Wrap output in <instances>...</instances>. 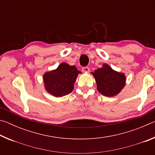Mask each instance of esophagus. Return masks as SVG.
I'll use <instances>...</instances> for the list:
<instances>
[{
	"instance_id": "obj_1",
	"label": "esophagus",
	"mask_w": 155,
	"mask_h": 155,
	"mask_svg": "<svg viewBox=\"0 0 155 155\" xmlns=\"http://www.w3.org/2000/svg\"><path fill=\"white\" fill-rule=\"evenodd\" d=\"M90 68H89L88 67H84L82 68V72H85V73H87L90 72Z\"/></svg>"
}]
</instances>
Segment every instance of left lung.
Segmentation results:
<instances>
[{
    "instance_id": "left-lung-1",
    "label": "left lung",
    "mask_w": 155,
    "mask_h": 155,
    "mask_svg": "<svg viewBox=\"0 0 155 155\" xmlns=\"http://www.w3.org/2000/svg\"><path fill=\"white\" fill-rule=\"evenodd\" d=\"M91 74L95 78L97 90L104 96L117 95L126 85L127 78L124 73L115 71L107 64L94 70Z\"/></svg>"
}]
</instances>
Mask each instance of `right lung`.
I'll return each instance as SVG.
<instances>
[{
    "mask_svg": "<svg viewBox=\"0 0 155 155\" xmlns=\"http://www.w3.org/2000/svg\"><path fill=\"white\" fill-rule=\"evenodd\" d=\"M78 74H81V72L74 65L63 62L56 69L44 73V88L47 92L57 98L64 96L72 92Z\"/></svg>",
    "mask_w": 155,
    "mask_h": 155,
    "instance_id": "obj_1",
    "label": "right lung"
}]
</instances>
